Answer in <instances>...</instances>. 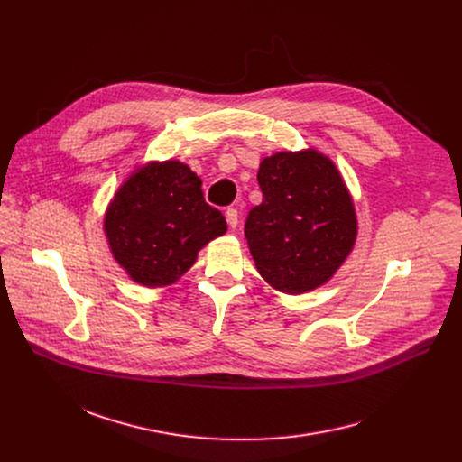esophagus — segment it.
<instances>
[{
  "instance_id": "34e87169",
  "label": "esophagus",
  "mask_w": 462,
  "mask_h": 462,
  "mask_svg": "<svg viewBox=\"0 0 462 462\" xmlns=\"http://www.w3.org/2000/svg\"><path fill=\"white\" fill-rule=\"evenodd\" d=\"M225 216H226V223H228L230 228H236V226L239 225V214H237L236 208H228V210L225 212Z\"/></svg>"
}]
</instances>
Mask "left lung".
Segmentation results:
<instances>
[{
	"label": "left lung",
	"mask_w": 462,
	"mask_h": 462,
	"mask_svg": "<svg viewBox=\"0 0 462 462\" xmlns=\"http://www.w3.org/2000/svg\"><path fill=\"white\" fill-rule=\"evenodd\" d=\"M263 203L245 223L257 273L274 289L301 294L323 285L356 239L351 195L337 166L314 150L263 159Z\"/></svg>",
	"instance_id": "obj_1"
}]
</instances>
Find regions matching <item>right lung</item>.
<instances>
[{
	"instance_id": "obj_1",
	"label": "right lung",
	"mask_w": 462,
	"mask_h": 462,
	"mask_svg": "<svg viewBox=\"0 0 462 462\" xmlns=\"http://www.w3.org/2000/svg\"><path fill=\"white\" fill-rule=\"evenodd\" d=\"M104 228L115 259L134 282L164 287L226 232V221L205 201L201 179L186 164L168 161L152 162L124 182Z\"/></svg>"
}]
</instances>
